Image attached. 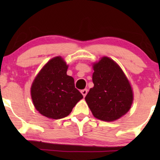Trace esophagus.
Wrapping results in <instances>:
<instances>
[{
	"instance_id": "34e87169",
	"label": "esophagus",
	"mask_w": 160,
	"mask_h": 160,
	"mask_svg": "<svg viewBox=\"0 0 160 160\" xmlns=\"http://www.w3.org/2000/svg\"><path fill=\"white\" fill-rule=\"evenodd\" d=\"M87 92H88V90L87 89H82V90L81 91V93H82V95H83V97H85L86 95V94H87Z\"/></svg>"
}]
</instances>
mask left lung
I'll return each instance as SVG.
<instances>
[{
  "label": "left lung",
  "mask_w": 160,
  "mask_h": 160,
  "mask_svg": "<svg viewBox=\"0 0 160 160\" xmlns=\"http://www.w3.org/2000/svg\"><path fill=\"white\" fill-rule=\"evenodd\" d=\"M94 73L86 102L97 119L111 122L126 114L131 108L133 93L129 82L114 61L103 57L93 65Z\"/></svg>",
  "instance_id": "8db88e82"
}]
</instances>
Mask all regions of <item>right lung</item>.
<instances>
[{"mask_svg": "<svg viewBox=\"0 0 160 160\" xmlns=\"http://www.w3.org/2000/svg\"><path fill=\"white\" fill-rule=\"evenodd\" d=\"M68 65L60 56L47 63L33 82L31 93L34 107L48 118L62 119L70 114L82 95L74 80L67 75Z\"/></svg>", "mask_w": 160, "mask_h": 160, "instance_id": "obj_1", "label": "right lung"}]
</instances>
